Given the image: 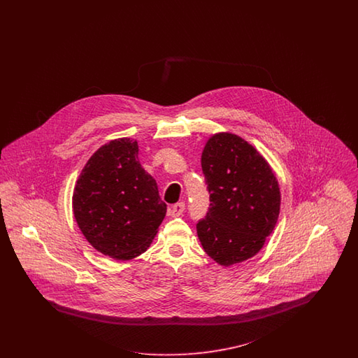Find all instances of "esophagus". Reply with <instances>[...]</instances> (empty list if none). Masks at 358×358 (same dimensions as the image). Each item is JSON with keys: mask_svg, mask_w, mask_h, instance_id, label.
I'll return each instance as SVG.
<instances>
[{"mask_svg": "<svg viewBox=\"0 0 358 358\" xmlns=\"http://www.w3.org/2000/svg\"><path fill=\"white\" fill-rule=\"evenodd\" d=\"M185 211V203L184 202H178V203H176L171 208V214H172V217H181L182 214H184Z\"/></svg>", "mask_w": 358, "mask_h": 358, "instance_id": "obj_1", "label": "esophagus"}]
</instances>
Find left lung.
<instances>
[{
  "label": "left lung",
  "instance_id": "obj_1",
  "mask_svg": "<svg viewBox=\"0 0 358 358\" xmlns=\"http://www.w3.org/2000/svg\"><path fill=\"white\" fill-rule=\"evenodd\" d=\"M201 164L211 203L196 223L199 241L223 266L248 260L264 247L280 215L281 193L271 165L229 132L207 141Z\"/></svg>",
  "mask_w": 358,
  "mask_h": 358
}]
</instances>
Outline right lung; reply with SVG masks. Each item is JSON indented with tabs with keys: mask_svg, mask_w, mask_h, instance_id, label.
Here are the masks:
<instances>
[{
	"mask_svg": "<svg viewBox=\"0 0 358 358\" xmlns=\"http://www.w3.org/2000/svg\"><path fill=\"white\" fill-rule=\"evenodd\" d=\"M138 153V141L130 138L103 144L87 160L73 190V214L83 235L117 260L145 252L166 214Z\"/></svg>",
	"mask_w": 358,
	"mask_h": 358,
	"instance_id": "add662e5",
	"label": "right lung"
}]
</instances>
